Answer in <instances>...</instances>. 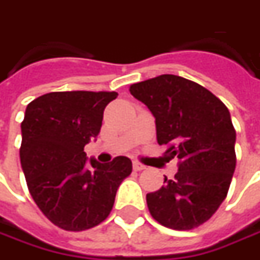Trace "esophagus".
I'll return each mask as SVG.
<instances>
[{"instance_id": "1", "label": "esophagus", "mask_w": 260, "mask_h": 260, "mask_svg": "<svg viewBox=\"0 0 260 260\" xmlns=\"http://www.w3.org/2000/svg\"><path fill=\"white\" fill-rule=\"evenodd\" d=\"M132 167H134V170H135V171H142V170H145V168H147L144 164H141V162H138V161H134Z\"/></svg>"}]
</instances>
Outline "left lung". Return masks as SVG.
I'll list each match as a JSON object with an SVG mask.
<instances>
[{
	"label": "left lung",
	"mask_w": 260,
	"mask_h": 260,
	"mask_svg": "<svg viewBox=\"0 0 260 260\" xmlns=\"http://www.w3.org/2000/svg\"><path fill=\"white\" fill-rule=\"evenodd\" d=\"M131 94L155 118L157 141L178 161L173 180L147 194L149 213L162 226L190 230L210 219L226 199L236 168V131L226 105L196 82L161 75Z\"/></svg>",
	"instance_id": "1"
}]
</instances>
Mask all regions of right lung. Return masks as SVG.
Listing matches in <instances>:
<instances>
[{
	"instance_id": "right-lung-1",
	"label": "right lung",
	"mask_w": 260,
	"mask_h": 260,
	"mask_svg": "<svg viewBox=\"0 0 260 260\" xmlns=\"http://www.w3.org/2000/svg\"><path fill=\"white\" fill-rule=\"evenodd\" d=\"M116 92H51L27 105L20 159L28 191L47 219L70 232L94 228L109 216L129 158L87 159L86 144L101 132L103 111Z\"/></svg>"
}]
</instances>
